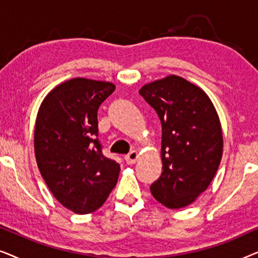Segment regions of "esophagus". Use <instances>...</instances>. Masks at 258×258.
<instances>
[{"label": "esophagus", "mask_w": 258, "mask_h": 258, "mask_svg": "<svg viewBox=\"0 0 258 258\" xmlns=\"http://www.w3.org/2000/svg\"><path fill=\"white\" fill-rule=\"evenodd\" d=\"M137 158H139V153L136 150H133L128 155H125L124 160L128 164H134L137 161Z\"/></svg>", "instance_id": "esophagus-1"}]
</instances>
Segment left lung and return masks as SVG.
Instances as JSON below:
<instances>
[{
    "mask_svg": "<svg viewBox=\"0 0 258 258\" xmlns=\"http://www.w3.org/2000/svg\"><path fill=\"white\" fill-rule=\"evenodd\" d=\"M162 123V174L150 185L169 209L189 206L208 188L222 158L220 118L202 89L170 75L141 88Z\"/></svg>",
    "mask_w": 258,
    "mask_h": 258,
    "instance_id": "left-lung-1",
    "label": "left lung"
}]
</instances>
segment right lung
I'll return each instance as SVG.
<instances>
[{
	"instance_id": "obj_1",
	"label": "right lung",
	"mask_w": 258,
	"mask_h": 258,
	"mask_svg": "<svg viewBox=\"0 0 258 258\" xmlns=\"http://www.w3.org/2000/svg\"><path fill=\"white\" fill-rule=\"evenodd\" d=\"M115 86L73 79L47 95L35 125L40 172L62 206L76 214L98 209L117 183L121 168L103 155L97 110Z\"/></svg>"
}]
</instances>
